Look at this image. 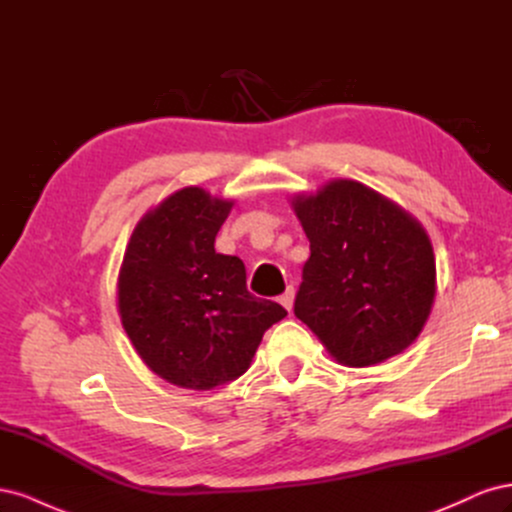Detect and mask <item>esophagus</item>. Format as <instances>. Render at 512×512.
<instances>
[{
    "label": "esophagus",
    "mask_w": 512,
    "mask_h": 512,
    "mask_svg": "<svg viewBox=\"0 0 512 512\" xmlns=\"http://www.w3.org/2000/svg\"><path fill=\"white\" fill-rule=\"evenodd\" d=\"M280 303L288 309V312H290V309H292V303H294V288L292 286H288L282 294H280Z\"/></svg>",
    "instance_id": "34e87169"
}]
</instances>
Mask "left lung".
Listing matches in <instances>:
<instances>
[{
    "label": "left lung",
    "instance_id": "left-lung-1",
    "mask_svg": "<svg viewBox=\"0 0 512 512\" xmlns=\"http://www.w3.org/2000/svg\"><path fill=\"white\" fill-rule=\"evenodd\" d=\"M294 211L309 239L294 316L339 363L367 367L406 350L436 297V260L416 220L363 183L339 179Z\"/></svg>",
    "mask_w": 512,
    "mask_h": 512
}]
</instances>
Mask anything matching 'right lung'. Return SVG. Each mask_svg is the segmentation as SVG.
Wrapping results in <instances>:
<instances>
[{
	"label": "right lung",
	"mask_w": 512,
	"mask_h": 512,
	"mask_svg": "<svg viewBox=\"0 0 512 512\" xmlns=\"http://www.w3.org/2000/svg\"><path fill=\"white\" fill-rule=\"evenodd\" d=\"M230 207L200 188L168 196L134 228L119 271L123 329L147 367L183 389L237 380L288 314L247 290L241 258L215 252Z\"/></svg>",
	"instance_id": "add662e5"
}]
</instances>
